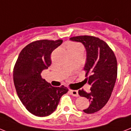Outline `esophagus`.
Segmentation results:
<instances>
[{
	"instance_id": "esophagus-1",
	"label": "esophagus",
	"mask_w": 131,
	"mask_h": 131,
	"mask_svg": "<svg viewBox=\"0 0 131 131\" xmlns=\"http://www.w3.org/2000/svg\"><path fill=\"white\" fill-rule=\"evenodd\" d=\"M70 93L73 95V96L75 97H78L79 96V93H78V91L77 90H70Z\"/></svg>"
}]
</instances>
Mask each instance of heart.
<instances>
[{"label":"heart","instance_id":"obj_1","mask_svg":"<svg viewBox=\"0 0 131 131\" xmlns=\"http://www.w3.org/2000/svg\"><path fill=\"white\" fill-rule=\"evenodd\" d=\"M76 46V45H75V44H72V45L69 46V48H68V50H69V48H71L73 47V46Z\"/></svg>","mask_w":131,"mask_h":131}]
</instances>
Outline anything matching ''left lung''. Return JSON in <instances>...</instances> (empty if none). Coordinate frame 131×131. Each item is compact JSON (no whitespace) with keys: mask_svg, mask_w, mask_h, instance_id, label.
<instances>
[{"mask_svg":"<svg viewBox=\"0 0 131 131\" xmlns=\"http://www.w3.org/2000/svg\"><path fill=\"white\" fill-rule=\"evenodd\" d=\"M84 45L87 61L84 67L85 79L91 85L90 92L79 90V95L89 99L90 104L83 110L87 114L95 113L109 100L117 77V60L110 46L102 40L91 36H79L70 38Z\"/></svg>","mask_w":131,"mask_h":131,"instance_id":"obj_1","label":"left lung"}]
</instances>
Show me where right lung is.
Wrapping results in <instances>:
<instances>
[{
	"label": "right lung",
	"instance_id": "1",
	"mask_svg": "<svg viewBox=\"0 0 131 131\" xmlns=\"http://www.w3.org/2000/svg\"><path fill=\"white\" fill-rule=\"evenodd\" d=\"M62 40H41L29 43L21 51L13 69V81L18 97L25 108L43 117L57 108L60 97L69 90L64 85L53 87L41 78V71L51 65L53 50Z\"/></svg>",
	"mask_w": 131,
	"mask_h": 131
}]
</instances>
